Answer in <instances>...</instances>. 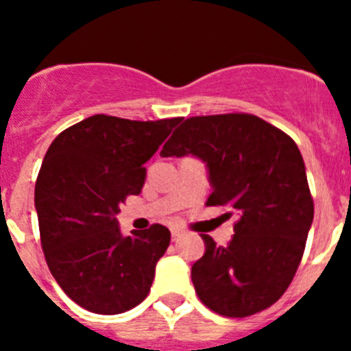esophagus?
Masks as SVG:
<instances>
[{
    "mask_svg": "<svg viewBox=\"0 0 351 351\" xmlns=\"http://www.w3.org/2000/svg\"><path fill=\"white\" fill-rule=\"evenodd\" d=\"M172 237L173 239H179L181 237V235H184V230H182V228H179V226H172Z\"/></svg>",
    "mask_w": 351,
    "mask_h": 351,
    "instance_id": "esophagus-1",
    "label": "esophagus"
}]
</instances>
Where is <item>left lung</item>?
Returning <instances> with one entry per match:
<instances>
[{
  "label": "left lung",
  "instance_id": "1",
  "mask_svg": "<svg viewBox=\"0 0 351 351\" xmlns=\"http://www.w3.org/2000/svg\"><path fill=\"white\" fill-rule=\"evenodd\" d=\"M188 154L206 163L207 206L239 218L226 246L202 234L206 253L191 267L198 299L228 318L267 309L295 276L315 214L299 147L260 117L219 114L186 119L160 156Z\"/></svg>",
  "mask_w": 351,
  "mask_h": 351
}]
</instances>
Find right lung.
<instances>
[{"label":"right lung","mask_w":351,"mask_h":351,"mask_svg":"<svg viewBox=\"0 0 351 351\" xmlns=\"http://www.w3.org/2000/svg\"><path fill=\"white\" fill-rule=\"evenodd\" d=\"M182 117L96 116L61 132L35 186L40 239L51 274L80 308L117 315L147 297L170 232L153 225L123 235L119 206L138 195L151 160Z\"/></svg>","instance_id":"obj_1"}]
</instances>
